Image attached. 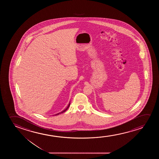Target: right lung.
I'll list each match as a JSON object with an SVG mask.
<instances>
[{"mask_svg":"<svg viewBox=\"0 0 159 159\" xmlns=\"http://www.w3.org/2000/svg\"><path fill=\"white\" fill-rule=\"evenodd\" d=\"M70 106V103H69V104H68V107H66V109H65L64 110H63V111H62V112H59V113H57V114H55V115H59V114H60V113H63V112H65L67 110L68 108Z\"/></svg>","mask_w":159,"mask_h":159,"instance_id":"right-lung-1","label":"right lung"}]
</instances>
